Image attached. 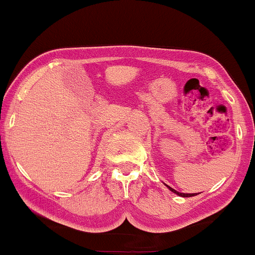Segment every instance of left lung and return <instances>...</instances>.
I'll list each match as a JSON object with an SVG mask.
<instances>
[{
  "mask_svg": "<svg viewBox=\"0 0 255 255\" xmlns=\"http://www.w3.org/2000/svg\"><path fill=\"white\" fill-rule=\"evenodd\" d=\"M167 187L169 188V190H172L173 193L178 194V196H180V197H184V198H185V197H193V196H196V194H197V193H179V192H177V190H175V189L170 188L169 185H167Z\"/></svg>",
  "mask_w": 255,
  "mask_h": 255,
  "instance_id": "obj_1",
  "label": "left lung"
}]
</instances>
